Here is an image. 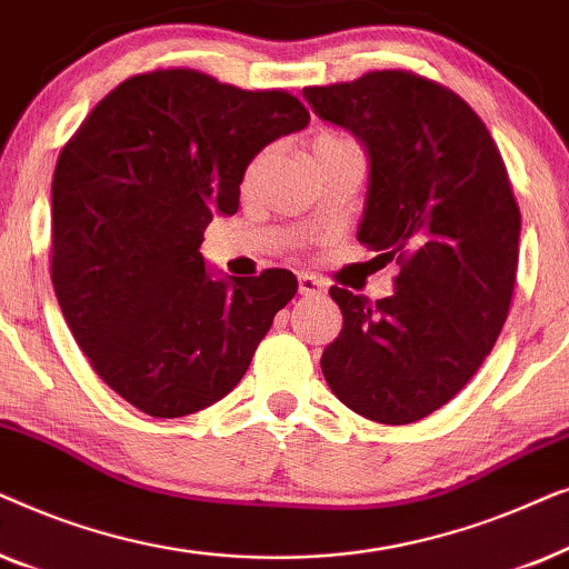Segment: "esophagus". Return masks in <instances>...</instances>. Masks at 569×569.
I'll use <instances>...</instances> for the list:
<instances>
[{"instance_id":"34e87169","label":"esophagus","mask_w":569,"mask_h":569,"mask_svg":"<svg viewBox=\"0 0 569 569\" xmlns=\"http://www.w3.org/2000/svg\"><path fill=\"white\" fill-rule=\"evenodd\" d=\"M298 290H300V295H306V298H316V295L326 292V284L316 274H300Z\"/></svg>"}]
</instances>
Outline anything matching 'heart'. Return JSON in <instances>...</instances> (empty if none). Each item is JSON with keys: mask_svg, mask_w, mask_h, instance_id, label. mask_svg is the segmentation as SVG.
Here are the masks:
<instances>
[{"mask_svg": "<svg viewBox=\"0 0 569 569\" xmlns=\"http://www.w3.org/2000/svg\"><path fill=\"white\" fill-rule=\"evenodd\" d=\"M329 142H339V137H333V134H321L316 139V144H329ZM313 144V147H316ZM259 168H261V160H256L253 166H251V170H248V181H253L256 178V173H259Z\"/></svg>", "mask_w": 569, "mask_h": 569, "instance_id": "obj_1", "label": "heart"}]
</instances>
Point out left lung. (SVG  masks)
<instances>
[{
    "label": "left lung",
    "mask_w": 569,
    "mask_h": 569,
    "mask_svg": "<svg viewBox=\"0 0 569 569\" xmlns=\"http://www.w3.org/2000/svg\"><path fill=\"white\" fill-rule=\"evenodd\" d=\"M302 98L362 144L357 240L401 267L391 298L331 287L345 326L323 349V378L372 422H417L469 383L508 318L520 212L500 150L466 100L401 69Z\"/></svg>",
    "instance_id": "1"
}]
</instances>
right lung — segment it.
<instances>
[{
	"label": "right lung",
	"mask_w": 569,
	"mask_h": 569,
	"mask_svg": "<svg viewBox=\"0 0 569 569\" xmlns=\"http://www.w3.org/2000/svg\"><path fill=\"white\" fill-rule=\"evenodd\" d=\"M308 121L284 90L158 69L108 92L61 150L53 292L92 370L131 407L160 419L212 407L295 298L292 271L222 277L199 248L214 217L238 212L256 154Z\"/></svg>",
	"instance_id": "obj_1"
}]
</instances>
